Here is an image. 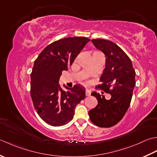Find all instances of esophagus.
I'll return each instance as SVG.
<instances>
[{"mask_svg": "<svg viewBox=\"0 0 157 157\" xmlns=\"http://www.w3.org/2000/svg\"><path fill=\"white\" fill-rule=\"evenodd\" d=\"M85 94H86V95H87V96H89V95H91V90H90V89H86Z\"/></svg>", "mask_w": 157, "mask_h": 157, "instance_id": "esophagus-1", "label": "esophagus"}]
</instances>
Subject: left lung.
<instances>
[{"label":"left lung","mask_w":157,"mask_h":157,"mask_svg":"<svg viewBox=\"0 0 157 157\" xmlns=\"http://www.w3.org/2000/svg\"><path fill=\"white\" fill-rule=\"evenodd\" d=\"M91 42L105 57V68L97 87L111 95L110 100L94 92L97 106L89 111L91 122L100 127H110L123 119L129 108L136 85V72L132 62L121 48L112 41L92 39Z\"/></svg>","instance_id":"obj_1"}]
</instances>
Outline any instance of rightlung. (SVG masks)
Listing matches in <instances>:
<instances>
[{
    "instance_id": "1",
    "label": "right lung",
    "mask_w": 157,
    "mask_h": 157,
    "mask_svg": "<svg viewBox=\"0 0 157 157\" xmlns=\"http://www.w3.org/2000/svg\"><path fill=\"white\" fill-rule=\"evenodd\" d=\"M90 39L68 37L51 43L34 61L31 73L30 95L38 114L44 122L54 127L72 121L76 105L85 98V87L76 85L60 87L59 80L63 70H68ZM65 86V85H63Z\"/></svg>"
}]
</instances>
